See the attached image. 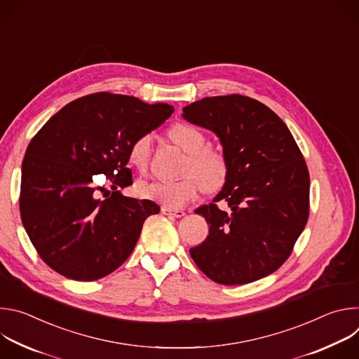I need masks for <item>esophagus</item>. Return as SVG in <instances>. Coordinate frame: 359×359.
<instances>
[{
	"label": "esophagus",
	"mask_w": 359,
	"mask_h": 359,
	"mask_svg": "<svg viewBox=\"0 0 359 359\" xmlns=\"http://www.w3.org/2000/svg\"><path fill=\"white\" fill-rule=\"evenodd\" d=\"M162 213L163 215H170V216H175V217H183L186 215L184 210H182V209H172V208H166V206L162 208Z\"/></svg>",
	"instance_id": "obj_1"
}]
</instances>
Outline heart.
Instances as JSON below:
<instances>
[{
	"instance_id": "obj_1",
	"label": "heart",
	"mask_w": 359,
	"mask_h": 359,
	"mask_svg": "<svg viewBox=\"0 0 359 359\" xmlns=\"http://www.w3.org/2000/svg\"><path fill=\"white\" fill-rule=\"evenodd\" d=\"M170 140L187 151L183 165V176L176 180L162 182L153 180L139 186L143 197L156 200L166 208L177 209L193 200L204 187L206 191H219L227 182L230 163L227 156L219 149L204 146L206 137L196 126L189 123H176L168 132ZM151 136L143 133L137 136L129 146V163L143 172L150 159Z\"/></svg>"
}]
</instances>
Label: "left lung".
Returning a JSON list of instances; mask_svg holds the SVG:
<instances>
[{
    "label": "left lung",
    "instance_id": "8db88e82",
    "mask_svg": "<svg viewBox=\"0 0 359 359\" xmlns=\"http://www.w3.org/2000/svg\"><path fill=\"white\" fill-rule=\"evenodd\" d=\"M182 116L215 132L230 163L223 190L196 209L209 236L190 248L191 259L224 285L274 273L290 257L310 212V175L291 132L262 102L237 93L203 97ZM222 199L227 212L217 206Z\"/></svg>",
    "mask_w": 359,
    "mask_h": 359
}]
</instances>
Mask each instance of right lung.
<instances>
[{
  "label": "right lung",
  "instance_id": "1",
  "mask_svg": "<svg viewBox=\"0 0 359 359\" xmlns=\"http://www.w3.org/2000/svg\"><path fill=\"white\" fill-rule=\"evenodd\" d=\"M173 111L168 104L97 92L69 102L31 139L22 161L20 212L46 266L71 280L93 281L126 262L144 220L161 212L155 201L116 190L132 184L128 150ZM95 174L114 182V191L104 199Z\"/></svg>",
  "mask_w": 359,
  "mask_h": 359
}]
</instances>
